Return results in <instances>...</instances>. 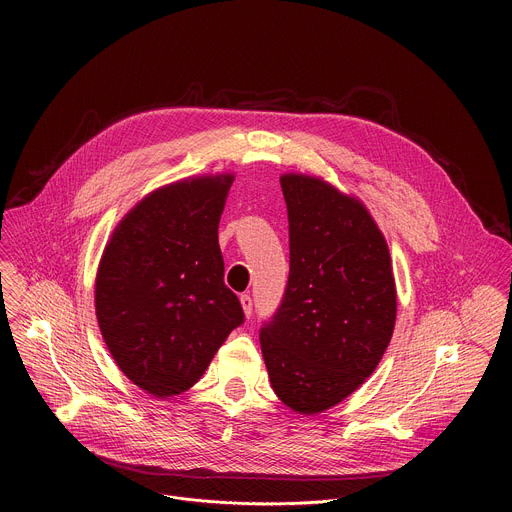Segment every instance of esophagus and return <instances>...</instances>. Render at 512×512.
Instances as JSON below:
<instances>
[{
  "mask_svg": "<svg viewBox=\"0 0 512 512\" xmlns=\"http://www.w3.org/2000/svg\"><path fill=\"white\" fill-rule=\"evenodd\" d=\"M239 300H241V306H243L245 316H247V318H251V314H253V300H251V296L243 294Z\"/></svg>",
  "mask_w": 512,
  "mask_h": 512,
  "instance_id": "34e87169",
  "label": "esophagus"
}]
</instances>
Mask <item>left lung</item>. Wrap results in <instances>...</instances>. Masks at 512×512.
I'll return each mask as SVG.
<instances>
[{
    "instance_id": "8db88e82",
    "label": "left lung",
    "mask_w": 512,
    "mask_h": 512,
    "mask_svg": "<svg viewBox=\"0 0 512 512\" xmlns=\"http://www.w3.org/2000/svg\"><path fill=\"white\" fill-rule=\"evenodd\" d=\"M289 277L259 340L275 395L314 415L354 393L381 362L395 328L391 255L369 210L328 182L281 176Z\"/></svg>"
}]
</instances>
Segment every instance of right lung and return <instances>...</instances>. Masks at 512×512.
Instances as JSON below:
<instances>
[{
    "label": "right lung",
    "mask_w": 512,
    "mask_h": 512,
    "mask_svg": "<svg viewBox=\"0 0 512 512\" xmlns=\"http://www.w3.org/2000/svg\"><path fill=\"white\" fill-rule=\"evenodd\" d=\"M233 180L200 176L152 192L103 251L95 281L103 340L123 375L158 399L190 389L245 320L218 247Z\"/></svg>",
    "instance_id": "obj_1"
}]
</instances>
